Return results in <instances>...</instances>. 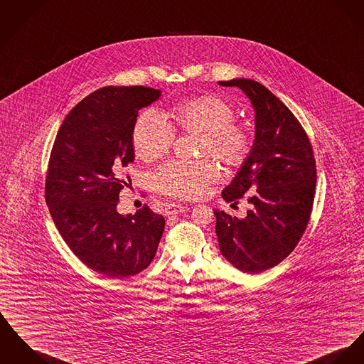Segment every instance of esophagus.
Returning a JSON list of instances; mask_svg holds the SVG:
<instances>
[{"label": "esophagus", "mask_w": 364, "mask_h": 364, "mask_svg": "<svg viewBox=\"0 0 364 364\" xmlns=\"http://www.w3.org/2000/svg\"><path fill=\"white\" fill-rule=\"evenodd\" d=\"M188 210V207H185V205H181V204H168V205H166V210H164V213H166V215H178V214H181V213H185Z\"/></svg>", "instance_id": "1"}]
</instances>
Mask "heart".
<instances>
[{
	"label": "heart",
	"instance_id": "1",
	"mask_svg": "<svg viewBox=\"0 0 364 364\" xmlns=\"http://www.w3.org/2000/svg\"><path fill=\"white\" fill-rule=\"evenodd\" d=\"M178 127L189 134L204 136L203 153L211 154L228 166H237L250 150L245 128L235 124L233 106L217 95H200L176 105L171 113ZM175 131L167 119L156 110H145L132 129V144L136 156L144 161H154L170 151ZM217 167L208 161L173 160L153 175V185L161 193L192 200L204 196L208 186L218 179Z\"/></svg>",
	"mask_w": 364,
	"mask_h": 364
}]
</instances>
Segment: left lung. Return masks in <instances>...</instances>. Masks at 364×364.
Returning <instances> with one entry per match:
<instances>
[{
	"label": "left lung",
	"mask_w": 364,
	"mask_h": 364,
	"mask_svg": "<svg viewBox=\"0 0 364 364\" xmlns=\"http://www.w3.org/2000/svg\"><path fill=\"white\" fill-rule=\"evenodd\" d=\"M218 84L240 88L255 113L250 154L222 191L228 203L251 194V210L242 219L214 211L219 250L239 270L261 273L287 258L306 229L315 197L314 150L290 109L267 87L248 78Z\"/></svg>",
	"instance_id": "obj_1"
}]
</instances>
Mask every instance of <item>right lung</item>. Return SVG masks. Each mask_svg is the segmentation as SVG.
Instances as JSON below:
<instances>
[{
    "label": "right lung",
    "instance_id": "right-lung-1",
    "mask_svg": "<svg viewBox=\"0 0 364 364\" xmlns=\"http://www.w3.org/2000/svg\"><path fill=\"white\" fill-rule=\"evenodd\" d=\"M160 97V90L141 85L97 90L70 110L50 151V217L74 255L112 279L149 267L164 232V217L147 205L134 215L117 213L122 171L135 159L138 112Z\"/></svg>",
    "mask_w": 364,
    "mask_h": 364
}]
</instances>
